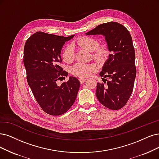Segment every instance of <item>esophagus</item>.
I'll use <instances>...</instances> for the list:
<instances>
[{
  "label": "esophagus",
  "instance_id": "34e87169",
  "mask_svg": "<svg viewBox=\"0 0 159 159\" xmlns=\"http://www.w3.org/2000/svg\"><path fill=\"white\" fill-rule=\"evenodd\" d=\"M86 80V79H84V78H80V79H79V81H80V83L81 84L84 83Z\"/></svg>",
  "mask_w": 159,
  "mask_h": 159
}]
</instances>
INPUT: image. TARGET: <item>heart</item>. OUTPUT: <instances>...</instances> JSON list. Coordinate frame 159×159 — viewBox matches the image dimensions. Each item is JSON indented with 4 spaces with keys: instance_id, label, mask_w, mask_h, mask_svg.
Segmentation results:
<instances>
[{
    "instance_id": "b5f03b06",
    "label": "heart",
    "mask_w": 159,
    "mask_h": 159,
    "mask_svg": "<svg viewBox=\"0 0 159 159\" xmlns=\"http://www.w3.org/2000/svg\"><path fill=\"white\" fill-rule=\"evenodd\" d=\"M76 44L82 48H85L90 52H93V57L95 60L99 61L106 57L108 54L107 49L104 46L98 47V40L90 37H83L78 39ZM75 57V51L73 46L69 45L65 48L63 52V60L70 62L73 60ZM95 70V67L92 65L78 63L75 64L70 69V71L75 76L84 77L90 75Z\"/></svg>"
}]
</instances>
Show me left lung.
Masks as SVG:
<instances>
[{
	"label": "left lung",
	"mask_w": 159,
	"mask_h": 159,
	"mask_svg": "<svg viewBox=\"0 0 159 159\" xmlns=\"http://www.w3.org/2000/svg\"><path fill=\"white\" fill-rule=\"evenodd\" d=\"M85 34L105 37L111 54L99 73L104 84L98 83L96 95L105 107L120 109L130 98L136 76L131 35L125 27L113 21L99 25Z\"/></svg>",
	"instance_id": "left-lung-1"
}]
</instances>
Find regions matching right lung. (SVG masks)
<instances>
[{
	"label": "right lung",
	"instance_id": "1",
	"mask_svg": "<svg viewBox=\"0 0 159 159\" xmlns=\"http://www.w3.org/2000/svg\"><path fill=\"white\" fill-rule=\"evenodd\" d=\"M37 32L26 41L23 50V63L27 83L34 98L43 110L50 115L66 113L75 103L80 83L74 76L67 83L57 85V80L67 76L59 66L61 61L63 44L73 38Z\"/></svg>",
	"mask_w": 159,
	"mask_h": 159
}]
</instances>
